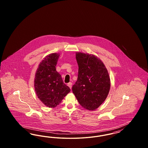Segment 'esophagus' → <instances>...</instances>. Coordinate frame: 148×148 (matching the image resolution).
<instances>
[{"label": "esophagus", "mask_w": 148, "mask_h": 148, "mask_svg": "<svg viewBox=\"0 0 148 148\" xmlns=\"http://www.w3.org/2000/svg\"><path fill=\"white\" fill-rule=\"evenodd\" d=\"M68 86L71 89V87H72V83H71V82H69L68 84Z\"/></svg>", "instance_id": "esophagus-1"}]
</instances>
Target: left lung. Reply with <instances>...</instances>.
Returning a JSON list of instances; mask_svg holds the SVG:
<instances>
[{"mask_svg":"<svg viewBox=\"0 0 148 148\" xmlns=\"http://www.w3.org/2000/svg\"><path fill=\"white\" fill-rule=\"evenodd\" d=\"M79 69L72 91L85 109L94 110L106 100L110 88V77L103 63L97 56L76 53Z\"/></svg>","mask_w":148,"mask_h":148,"instance_id":"8db88e82","label":"left lung"}]
</instances>
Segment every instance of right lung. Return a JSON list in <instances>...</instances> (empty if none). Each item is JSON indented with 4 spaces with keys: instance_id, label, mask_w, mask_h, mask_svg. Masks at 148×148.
<instances>
[{
    "instance_id": "add662e5",
    "label": "right lung",
    "mask_w": 148,
    "mask_h": 148,
    "mask_svg": "<svg viewBox=\"0 0 148 148\" xmlns=\"http://www.w3.org/2000/svg\"><path fill=\"white\" fill-rule=\"evenodd\" d=\"M59 56L58 53H52L46 56L35 74L36 94L42 103L49 108L58 106L71 92L69 87L64 83L61 75L56 71Z\"/></svg>"
}]
</instances>
